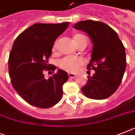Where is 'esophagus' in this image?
Wrapping results in <instances>:
<instances>
[{
    "label": "esophagus",
    "instance_id": "34e87169",
    "mask_svg": "<svg viewBox=\"0 0 135 135\" xmlns=\"http://www.w3.org/2000/svg\"><path fill=\"white\" fill-rule=\"evenodd\" d=\"M75 76H76V75L74 74V73H69V77L70 78H75Z\"/></svg>",
    "mask_w": 135,
    "mask_h": 135
}]
</instances>
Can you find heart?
Masks as SVG:
<instances>
[{"label": "heart", "instance_id": "obj_1", "mask_svg": "<svg viewBox=\"0 0 135 135\" xmlns=\"http://www.w3.org/2000/svg\"><path fill=\"white\" fill-rule=\"evenodd\" d=\"M73 40L77 46L82 43L83 42L87 41L86 38L81 34H76L73 36ZM56 49V43L54 46V51ZM84 64V61L82 58L78 57H66L59 61V66L60 69L70 73H75Z\"/></svg>", "mask_w": 135, "mask_h": 135}]
</instances>
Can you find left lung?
Here are the masks:
<instances>
[{
    "label": "left lung",
    "mask_w": 135,
    "mask_h": 135,
    "mask_svg": "<svg viewBox=\"0 0 135 135\" xmlns=\"http://www.w3.org/2000/svg\"><path fill=\"white\" fill-rule=\"evenodd\" d=\"M73 27L86 33L93 45L87 69H92L95 73L88 77L81 91L90 99H106L122 82L126 67L125 47L116 31L102 22L84 20Z\"/></svg>",
    "instance_id": "8db88e82"
}]
</instances>
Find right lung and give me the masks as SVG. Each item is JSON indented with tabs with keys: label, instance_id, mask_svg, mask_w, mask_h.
Here are the masks:
<instances>
[{
	"label": "right lung",
	"instance_id": "1",
	"mask_svg": "<svg viewBox=\"0 0 135 135\" xmlns=\"http://www.w3.org/2000/svg\"><path fill=\"white\" fill-rule=\"evenodd\" d=\"M69 22L36 23L16 38L9 54L8 66L13 89L32 106L48 108L59 102L63 84L69 79L62 69L46 80L44 70L54 73L56 66L49 64L54 42L65 31Z\"/></svg>",
	"mask_w": 135,
	"mask_h": 135
}]
</instances>
